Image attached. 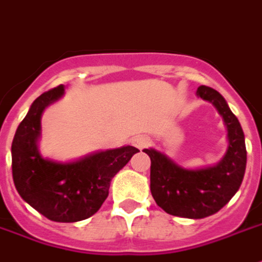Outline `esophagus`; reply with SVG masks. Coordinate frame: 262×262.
<instances>
[{
	"label": "esophagus",
	"mask_w": 262,
	"mask_h": 262,
	"mask_svg": "<svg viewBox=\"0 0 262 262\" xmlns=\"http://www.w3.org/2000/svg\"><path fill=\"white\" fill-rule=\"evenodd\" d=\"M132 143H133V146L137 148H144L147 146L148 143H150V139L146 136H136L132 139Z\"/></svg>",
	"instance_id": "34e87169"
}]
</instances>
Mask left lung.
Wrapping results in <instances>:
<instances>
[{"label":"left lung","instance_id":"1","mask_svg":"<svg viewBox=\"0 0 262 262\" xmlns=\"http://www.w3.org/2000/svg\"><path fill=\"white\" fill-rule=\"evenodd\" d=\"M196 95L217 109L227 127V151L212 167L189 170L174 163L156 148H144L151 160L150 191L167 213L187 219H202L219 212L242 185L247 150L242 125L226 99L210 86L201 85Z\"/></svg>","mask_w":262,"mask_h":262}]
</instances>
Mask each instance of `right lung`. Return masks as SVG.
<instances>
[{"label": "right lung", "mask_w": 262, "mask_h": 262, "mask_svg": "<svg viewBox=\"0 0 262 262\" xmlns=\"http://www.w3.org/2000/svg\"><path fill=\"white\" fill-rule=\"evenodd\" d=\"M63 94L64 85L42 94L19 123L11 147L12 178L20 198L39 213L53 222L73 223L97 213L108 196L111 180L139 150L123 146L71 163L45 159L37 147L40 118Z\"/></svg>", "instance_id": "add662e5"}]
</instances>
